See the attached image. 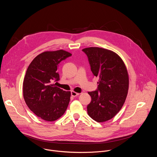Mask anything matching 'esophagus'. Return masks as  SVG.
<instances>
[{"mask_svg": "<svg viewBox=\"0 0 157 157\" xmlns=\"http://www.w3.org/2000/svg\"><path fill=\"white\" fill-rule=\"evenodd\" d=\"M71 96H72L73 97H76V96H78L79 94L78 93H76V92H75V91H72L71 92Z\"/></svg>", "mask_w": 157, "mask_h": 157, "instance_id": "esophagus-1", "label": "esophagus"}]
</instances>
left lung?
<instances>
[{
	"mask_svg": "<svg viewBox=\"0 0 157 157\" xmlns=\"http://www.w3.org/2000/svg\"><path fill=\"white\" fill-rule=\"evenodd\" d=\"M88 58L93 75L99 78L98 89L88 92L91 101L87 114L102 122L113 118L121 109L128 89V75L121 58L113 51L99 47L82 49Z\"/></svg>",
	"mask_w": 157,
	"mask_h": 157,
	"instance_id": "left-lung-1",
	"label": "left lung"
}]
</instances>
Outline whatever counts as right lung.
Listing matches in <instances>:
<instances>
[{
	"instance_id": "right-lung-1",
	"label": "right lung",
	"mask_w": 157,
	"mask_h": 157,
	"mask_svg": "<svg viewBox=\"0 0 157 157\" xmlns=\"http://www.w3.org/2000/svg\"><path fill=\"white\" fill-rule=\"evenodd\" d=\"M72 55L63 50L44 52L36 56L29 66L23 82V94L29 108L46 121L61 117L68 107L71 92L56 86L59 80V63Z\"/></svg>"
}]
</instances>
